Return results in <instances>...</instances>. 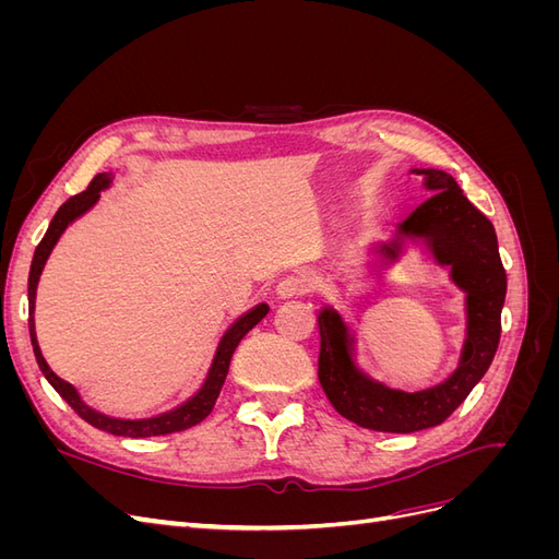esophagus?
<instances>
[{"label":"esophagus","instance_id":"obj_1","mask_svg":"<svg viewBox=\"0 0 559 559\" xmlns=\"http://www.w3.org/2000/svg\"><path fill=\"white\" fill-rule=\"evenodd\" d=\"M310 294V282L306 277L289 275L277 284V296L280 298H294V296H306Z\"/></svg>","mask_w":559,"mask_h":559}]
</instances>
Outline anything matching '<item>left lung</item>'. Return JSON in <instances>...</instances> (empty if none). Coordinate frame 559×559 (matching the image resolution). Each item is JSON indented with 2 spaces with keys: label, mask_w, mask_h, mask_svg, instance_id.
<instances>
[{
  "label": "left lung",
  "mask_w": 559,
  "mask_h": 559,
  "mask_svg": "<svg viewBox=\"0 0 559 559\" xmlns=\"http://www.w3.org/2000/svg\"><path fill=\"white\" fill-rule=\"evenodd\" d=\"M415 173L425 175L433 195L405 218L401 233L427 240L433 257L452 265V280L466 292V345L462 364L450 380L425 392L405 394L361 376L349 359L343 319L333 310L321 312L319 382L337 413L370 431L413 433L441 425L487 373L501 337L506 270L492 222L471 205L448 173ZM399 249V240L384 247L389 257H396Z\"/></svg>",
  "instance_id": "8db88e82"
}]
</instances>
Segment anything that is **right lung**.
Listing matches in <instances>:
<instances>
[{
	"label": "right lung",
	"mask_w": 559,
	"mask_h": 559,
	"mask_svg": "<svg viewBox=\"0 0 559 559\" xmlns=\"http://www.w3.org/2000/svg\"><path fill=\"white\" fill-rule=\"evenodd\" d=\"M109 177L107 175H97L86 191H81L76 195H72L70 200L64 202V205L56 212L53 222H50L46 235L41 238V242L37 245V251H35V259H32V267H29V280H27V298H29V341H32V349H35V357H37V364L41 368V373L46 376V380L50 382V386L56 389V392L72 405V411L81 417L86 419L88 425H93L95 429L99 431H107V433H114V436H126V438H151V436H167V433H177V431H183V429H191L195 425H200L202 419H205L214 403L218 399V394H222V386L226 382V376H228V368H230V359H233V352L235 347L240 345L242 337L259 324V321L267 314V306H259L253 308L251 312H247L242 319L235 321V324L228 329V333L224 335L222 345H218L216 349V357H214V364L210 368V376L205 380V384H202L200 392L191 399L186 401L183 405H179L177 411L173 413H165V415H158V417H151V419H114V417H107L103 413H95L91 411L86 403H83L76 394V389L70 384L60 380L53 370L48 368V364L44 361L41 357V349H39V343H37V333H35V317H32V312H35V294H37V282H39V275L44 270V263L48 259L50 249L56 247L58 238L62 235V230L70 226L76 216H81L83 212H86L88 207H93L97 198H99V191L105 189V186H109Z\"/></svg>",
	"instance_id": "add662e5"
}]
</instances>
